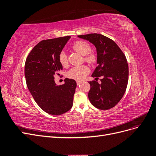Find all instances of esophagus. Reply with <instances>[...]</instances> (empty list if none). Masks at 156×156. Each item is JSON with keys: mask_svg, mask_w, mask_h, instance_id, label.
Masks as SVG:
<instances>
[{"mask_svg": "<svg viewBox=\"0 0 156 156\" xmlns=\"http://www.w3.org/2000/svg\"><path fill=\"white\" fill-rule=\"evenodd\" d=\"M82 83L81 81H77V85H79V84H81Z\"/></svg>", "mask_w": 156, "mask_h": 156, "instance_id": "esophagus-1", "label": "esophagus"}]
</instances>
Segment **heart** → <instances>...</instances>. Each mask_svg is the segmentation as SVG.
<instances>
[{"label": "heart", "instance_id": "b5f03b06", "mask_svg": "<svg viewBox=\"0 0 156 156\" xmlns=\"http://www.w3.org/2000/svg\"><path fill=\"white\" fill-rule=\"evenodd\" d=\"M72 48L82 55H84V60L89 64H94L96 62L97 56L94 53H91V45L87 41H77L73 44ZM58 61L63 66L68 65V57L64 51H61L58 56ZM90 69L87 66H75L70 69L68 72V77L76 80H83L89 73Z\"/></svg>", "mask_w": 156, "mask_h": 156}]
</instances>
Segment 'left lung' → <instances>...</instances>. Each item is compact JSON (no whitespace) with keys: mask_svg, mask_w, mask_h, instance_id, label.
Returning <instances> with one entry per match:
<instances>
[{"mask_svg":"<svg viewBox=\"0 0 156 156\" xmlns=\"http://www.w3.org/2000/svg\"><path fill=\"white\" fill-rule=\"evenodd\" d=\"M78 37L91 42L97 50L98 66L92 75L96 81L88 82L89 100L99 109H110L121 100L126 90L129 68L126 56L114 41L102 34L94 33ZM100 76L101 84L97 81Z\"/></svg>","mask_w":156,"mask_h":156,"instance_id":"left-lung-1","label":"left lung"}]
</instances>
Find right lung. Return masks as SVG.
Returning a JSON list of instances; mask_svg holds the SVG:
<instances>
[{"instance_id":"add662e5","label":"right lung","mask_w":156,"mask_h":156,"mask_svg":"<svg viewBox=\"0 0 156 156\" xmlns=\"http://www.w3.org/2000/svg\"><path fill=\"white\" fill-rule=\"evenodd\" d=\"M70 36L44 40L34 47L26 59L25 76L28 88L42 110L53 115H60L72 107L77 83L66 79L56 85V75L62 69L58 56Z\"/></svg>"}]
</instances>
